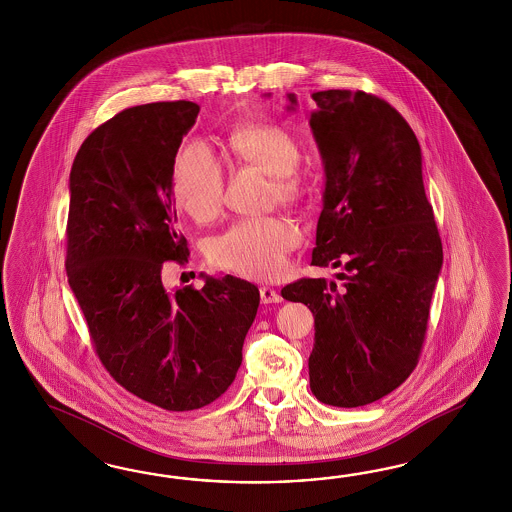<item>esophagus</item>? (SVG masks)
<instances>
[{
	"mask_svg": "<svg viewBox=\"0 0 512 512\" xmlns=\"http://www.w3.org/2000/svg\"><path fill=\"white\" fill-rule=\"evenodd\" d=\"M261 302H263V304H274V302H281V295H279L278 291H276L274 287L263 285V287H261Z\"/></svg>",
	"mask_w": 512,
	"mask_h": 512,
	"instance_id": "obj_1",
	"label": "esophagus"
}]
</instances>
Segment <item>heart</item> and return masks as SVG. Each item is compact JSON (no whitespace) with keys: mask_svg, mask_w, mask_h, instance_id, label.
Instances as JSON below:
<instances>
[{"mask_svg":"<svg viewBox=\"0 0 512 512\" xmlns=\"http://www.w3.org/2000/svg\"><path fill=\"white\" fill-rule=\"evenodd\" d=\"M229 150L240 161L272 176V197L283 204H300L308 182L298 171L302 152L291 133L274 124H248L234 129ZM172 195L187 216L199 223L216 219L223 208L225 172L216 155L193 142L176 157ZM300 244L295 223L285 217L242 219L208 244V261L253 279L279 276L287 257Z\"/></svg>","mask_w":512,"mask_h":512,"instance_id":"1","label":"heart"}]
</instances>
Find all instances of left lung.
<instances>
[{
	"mask_svg": "<svg viewBox=\"0 0 512 512\" xmlns=\"http://www.w3.org/2000/svg\"><path fill=\"white\" fill-rule=\"evenodd\" d=\"M295 110V93H289ZM310 125L325 165L313 266L343 268V287L298 279L281 296L315 317L310 387L319 402L381 400L415 370L443 246L413 129L385 99L315 92Z\"/></svg>",
	"mask_w": 512,
	"mask_h": 512,
	"instance_id": "left-lung-1",
	"label": "left lung"
}]
</instances>
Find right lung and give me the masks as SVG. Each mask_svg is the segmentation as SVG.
Instances as JSON below:
<instances>
[{"label": "right lung", "mask_w": 512, "mask_h": 512, "mask_svg": "<svg viewBox=\"0 0 512 512\" xmlns=\"http://www.w3.org/2000/svg\"><path fill=\"white\" fill-rule=\"evenodd\" d=\"M199 105L163 101L125 109L82 142L69 176L65 270L107 372L167 411L217 400L242 364L259 308L244 279L204 276L167 291L163 266L184 264L172 169Z\"/></svg>", "instance_id": "obj_1"}]
</instances>
